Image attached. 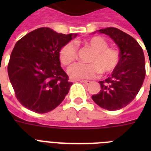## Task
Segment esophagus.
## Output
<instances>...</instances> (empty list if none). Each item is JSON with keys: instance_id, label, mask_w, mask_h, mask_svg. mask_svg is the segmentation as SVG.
Instances as JSON below:
<instances>
[{"instance_id": "1", "label": "esophagus", "mask_w": 151, "mask_h": 151, "mask_svg": "<svg viewBox=\"0 0 151 151\" xmlns=\"http://www.w3.org/2000/svg\"><path fill=\"white\" fill-rule=\"evenodd\" d=\"M81 82L85 83V85H90L91 84V81H87V80H84V81H81Z\"/></svg>"}]
</instances>
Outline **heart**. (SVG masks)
Segmentation results:
<instances>
[{
  "mask_svg": "<svg viewBox=\"0 0 151 151\" xmlns=\"http://www.w3.org/2000/svg\"><path fill=\"white\" fill-rule=\"evenodd\" d=\"M94 51L90 58V63H75L68 68V74L73 79H88L96 77L103 71L112 72L119 63L118 52L112 48H108L106 41L100 37H93L84 41ZM77 56V47L70 41L66 44L60 51V60L64 65H69Z\"/></svg>",
  "mask_w": 151,
  "mask_h": 151,
  "instance_id": "1",
  "label": "heart"
}]
</instances>
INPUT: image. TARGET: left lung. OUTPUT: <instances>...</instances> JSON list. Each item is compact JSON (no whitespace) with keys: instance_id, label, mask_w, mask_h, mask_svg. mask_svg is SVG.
<instances>
[{"instance_id":"1","label":"left lung","mask_w":151,"mask_h":151,"mask_svg":"<svg viewBox=\"0 0 151 151\" xmlns=\"http://www.w3.org/2000/svg\"><path fill=\"white\" fill-rule=\"evenodd\" d=\"M107 35L119 48V63L110 77L99 81L100 92L92 99L100 107L117 110L126 106L135 99L145 78L143 51L135 39L114 27L94 32Z\"/></svg>"}]
</instances>
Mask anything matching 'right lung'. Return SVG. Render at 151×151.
I'll return each instance as SVG.
<instances>
[{
  "label": "right lung",
  "instance_id": "obj_1",
  "mask_svg": "<svg viewBox=\"0 0 151 151\" xmlns=\"http://www.w3.org/2000/svg\"><path fill=\"white\" fill-rule=\"evenodd\" d=\"M77 34H59L41 27L18 41L8 63V73L17 99L31 111L44 114L63 101L73 83L62 69L61 48Z\"/></svg>",
  "mask_w": 151,
  "mask_h": 151
}]
</instances>
